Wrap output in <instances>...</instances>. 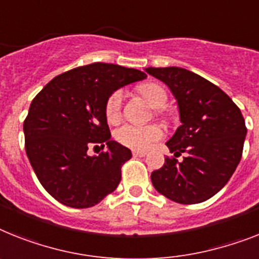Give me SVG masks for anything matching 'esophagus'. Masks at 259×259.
Here are the masks:
<instances>
[{"instance_id": "34e87169", "label": "esophagus", "mask_w": 259, "mask_h": 259, "mask_svg": "<svg viewBox=\"0 0 259 259\" xmlns=\"http://www.w3.org/2000/svg\"><path fill=\"white\" fill-rule=\"evenodd\" d=\"M132 155H134L135 157H144V156L147 155V152H144V151H132Z\"/></svg>"}]
</instances>
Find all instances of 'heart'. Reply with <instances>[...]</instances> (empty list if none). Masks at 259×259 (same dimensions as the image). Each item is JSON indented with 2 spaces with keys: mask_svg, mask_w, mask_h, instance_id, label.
Wrapping results in <instances>:
<instances>
[{
  "mask_svg": "<svg viewBox=\"0 0 259 259\" xmlns=\"http://www.w3.org/2000/svg\"><path fill=\"white\" fill-rule=\"evenodd\" d=\"M139 93L142 94L147 102L153 108H163L168 103V94L161 84L155 82L144 83L139 87ZM123 98L124 94L121 90H116L108 96L104 106L106 119L110 123H116L121 116L123 108ZM163 138V131L159 125H136L124 124L115 132V139L119 144L124 145L127 148L136 149V151H145L151 145L159 142Z\"/></svg>",
  "mask_w": 259,
  "mask_h": 259,
  "instance_id": "obj_1",
  "label": "heart"
}]
</instances>
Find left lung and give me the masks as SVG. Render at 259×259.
Listing matches in <instances>:
<instances>
[{
	"instance_id": "obj_1",
	"label": "left lung",
	"mask_w": 259,
	"mask_h": 259,
	"mask_svg": "<svg viewBox=\"0 0 259 259\" xmlns=\"http://www.w3.org/2000/svg\"><path fill=\"white\" fill-rule=\"evenodd\" d=\"M145 71L169 87L181 125L166 147L175 157L151 175L159 193L179 204H198L220 192L240 164L246 125L241 110L220 87L181 67ZM187 153L183 162L176 159Z\"/></svg>"
}]
</instances>
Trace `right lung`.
<instances>
[{
    "label": "right lung",
    "mask_w": 259,
    "mask_h": 259,
    "mask_svg": "<svg viewBox=\"0 0 259 259\" xmlns=\"http://www.w3.org/2000/svg\"><path fill=\"white\" fill-rule=\"evenodd\" d=\"M145 76L136 68L98 62L55 76L34 98L23 121L25 149L57 201L90 208L116 189L132 153L110 140L104 106L114 91ZM94 145H107V151L89 156Z\"/></svg>",
    "instance_id": "add662e5"
}]
</instances>
